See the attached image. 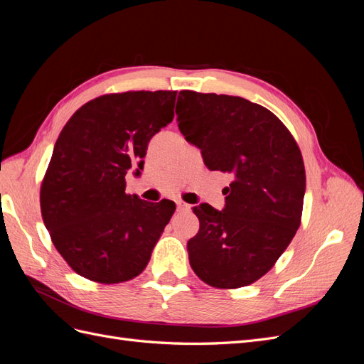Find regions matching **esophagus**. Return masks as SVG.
<instances>
[{
    "mask_svg": "<svg viewBox=\"0 0 364 364\" xmlns=\"http://www.w3.org/2000/svg\"><path fill=\"white\" fill-rule=\"evenodd\" d=\"M191 206L188 205V203H185V202H182V200H179L178 202V211H188Z\"/></svg>",
    "mask_w": 364,
    "mask_h": 364,
    "instance_id": "esophagus-1",
    "label": "esophagus"
}]
</instances>
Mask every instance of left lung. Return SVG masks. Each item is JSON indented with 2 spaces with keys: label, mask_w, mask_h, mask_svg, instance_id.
Listing matches in <instances>:
<instances>
[{
  "label": "left lung",
  "mask_w": 364,
  "mask_h": 364,
  "mask_svg": "<svg viewBox=\"0 0 364 364\" xmlns=\"http://www.w3.org/2000/svg\"><path fill=\"white\" fill-rule=\"evenodd\" d=\"M178 126L209 170L232 174L222 211L200 203L190 266L217 289L245 287L266 274L301 225L305 168L279 118L246 98L181 91Z\"/></svg>",
  "instance_id": "8db88e82"
}]
</instances>
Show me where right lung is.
I'll return each mask as SVG.
<instances>
[{
    "mask_svg": "<svg viewBox=\"0 0 364 364\" xmlns=\"http://www.w3.org/2000/svg\"><path fill=\"white\" fill-rule=\"evenodd\" d=\"M176 94L102 95L62 129L41 186V209L53 245L80 277L124 282L149 264L176 205L126 194L124 178L144 168L150 139L173 121Z\"/></svg>",
    "mask_w": 364,
    "mask_h": 364,
    "instance_id": "obj_1",
    "label": "right lung"
}]
</instances>
